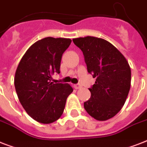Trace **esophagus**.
Returning a JSON list of instances; mask_svg holds the SVG:
<instances>
[{
	"label": "esophagus",
	"mask_w": 147,
	"mask_h": 147,
	"mask_svg": "<svg viewBox=\"0 0 147 147\" xmlns=\"http://www.w3.org/2000/svg\"><path fill=\"white\" fill-rule=\"evenodd\" d=\"M74 87H75L76 89H79L80 88H82V85L80 84H76V85H74Z\"/></svg>",
	"instance_id": "obj_1"
}]
</instances>
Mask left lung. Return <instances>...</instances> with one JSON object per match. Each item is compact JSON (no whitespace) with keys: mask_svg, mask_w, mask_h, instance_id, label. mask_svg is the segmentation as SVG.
Masks as SVG:
<instances>
[{"mask_svg":"<svg viewBox=\"0 0 147 147\" xmlns=\"http://www.w3.org/2000/svg\"><path fill=\"white\" fill-rule=\"evenodd\" d=\"M82 51L88 73L96 78L91 88V98L84 103L90 116L100 121L114 117L123 107L131 82L127 60L107 40L94 36L73 39Z\"/></svg>","mask_w":147,"mask_h":147,"instance_id":"obj_1","label":"left lung"}]
</instances>
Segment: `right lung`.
<instances>
[{
	"label": "right lung",
	"instance_id": "obj_1",
	"mask_svg": "<svg viewBox=\"0 0 147 147\" xmlns=\"http://www.w3.org/2000/svg\"><path fill=\"white\" fill-rule=\"evenodd\" d=\"M67 38L46 37L33 43L22 57L14 77L17 96L30 116L41 123L57 121L73 88L51 81L60 73L62 54L71 44Z\"/></svg>",
	"mask_w": 147,
	"mask_h": 147
}]
</instances>
